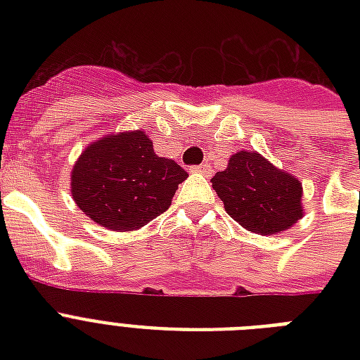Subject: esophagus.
Masks as SVG:
<instances>
[{
	"mask_svg": "<svg viewBox=\"0 0 360 360\" xmlns=\"http://www.w3.org/2000/svg\"><path fill=\"white\" fill-rule=\"evenodd\" d=\"M192 172L194 174H203V175H211V166L209 164H200V166H192Z\"/></svg>",
	"mask_w": 360,
	"mask_h": 360,
	"instance_id": "34e87169",
	"label": "esophagus"
}]
</instances>
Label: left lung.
Masks as SVG:
<instances>
[{"label": "left lung", "mask_w": 360, "mask_h": 360, "mask_svg": "<svg viewBox=\"0 0 360 360\" xmlns=\"http://www.w3.org/2000/svg\"><path fill=\"white\" fill-rule=\"evenodd\" d=\"M211 183L226 213L257 236L282 233L304 214L301 181L257 151L245 149L231 155L228 168Z\"/></svg>", "instance_id": "left-lung-1"}]
</instances>
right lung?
<instances>
[{"label":"right lung","mask_w":360,"mask_h":360,"mask_svg":"<svg viewBox=\"0 0 360 360\" xmlns=\"http://www.w3.org/2000/svg\"><path fill=\"white\" fill-rule=\"evenodd\" d=\"M188 177L172 158L155 155L141 129L91 141L70 174V194L84 213L112 231L140 230L172 205Z\"/></svg>","instance_id":"add662e5"}]
</instances>
